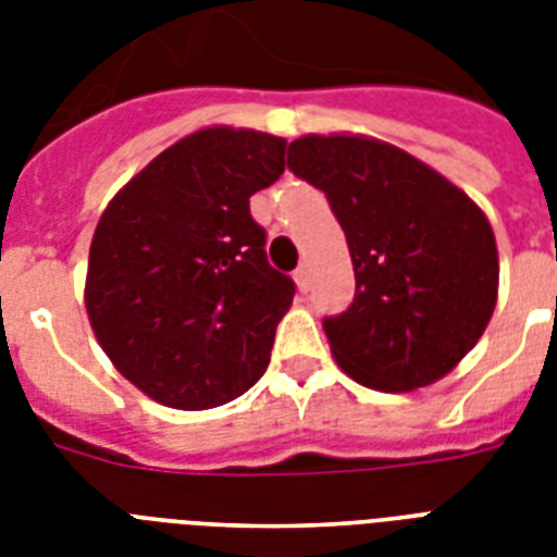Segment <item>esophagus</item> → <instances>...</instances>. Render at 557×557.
Listing matches in <instances>:
<instances>
[{"mask_svg":"<svg viewBox=\"0 0 557 557\" xmlns=\"http://www.w3.org/2000/svg\"><path fill=\"white\" fill-rule=\"evenodd\" d=\"M295 283H297V288H300V292H306V288H309V262H300V265H297Z\"/></svg>","mask_w":557,"mask_h":557,"instance_id":"1","label":"esophagus"}]
</instances>
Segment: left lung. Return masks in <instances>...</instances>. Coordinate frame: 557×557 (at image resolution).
<instances>
[{
	"label": "left lung",
	"mask_w": 557,
	"mask_h": 557,
	"mask_svg": "<svg viewBox=\"0 0 557 557\" xmlns=\"http://www.w3.org/2000/svg\"><path fill=\"white\" fill-rule=\"evenodd\" d=\"M288 170L326 193L347 234L356 300L323 321L341 370L381 393L448 375L497 306V243L476 201L367 135H304Z\"/></svg>",
	"instance_id": "obj_1"
}]
</instances>
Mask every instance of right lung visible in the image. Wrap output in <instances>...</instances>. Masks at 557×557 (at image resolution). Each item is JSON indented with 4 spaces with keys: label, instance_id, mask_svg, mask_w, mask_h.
<instances>
[{
    "label": "right lung",
    "instance_id": "obj_1",
    "mask_svg": "<svg viewBox=\"0 0 557 557\" xmlns=\"http://www.w3.org/2000/svg\"><path fill=\"white\" fill-rule=\"evenodd\" d=\"M286 138L205 126L159 152L100 216L86 312L135 387L208 410L253 387L295 283L265 260L248 199L286 170Z\"/></svg>",
    "mask_w": 557,
    "mask_h": 557
}]
</instances>
